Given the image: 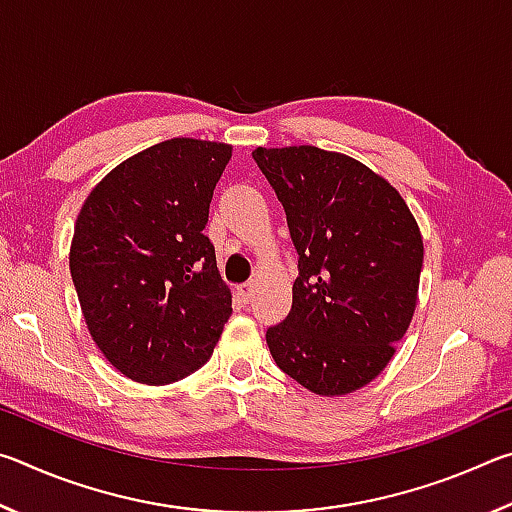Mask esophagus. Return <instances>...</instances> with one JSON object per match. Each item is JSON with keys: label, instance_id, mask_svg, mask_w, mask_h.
Returning a JSON list of instances; mask_svg holds the SVG:
<instances>
[{"label": "esophagus", "instance_id": "obj_1", "mask_svg": "<svg viewBox=\"0 0 512 512\" xmlns=\"http://www.w3.org/2000/svg\"><path fill=\"white\" fill-rule=\"evenodd\" d=\"M237 291H239L241 300H244V302H250V300H253V296H255V282H246V284H241V287H239Z\"/></svg>", "mask_w": 512, "mask_h": 512}]
</instances>
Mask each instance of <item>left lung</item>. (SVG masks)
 I'll return each mask as SVG.
<instances>
[{"label": "left lung", "instance_id": "left-lung-1", "mask_svg": "<svg viewBox=\"0 0 512 512\" xmlns=\"http://www.w3.org/2000/svg\"><path fill=\"white\" fill-rule=\"evenodd\" d=\"M287 212L298 277L266 343L277 368L334 397L370 384L411 325L422 235L400 192L366 164L318 146L253 151Z\"/></svg>", "mask_w": 512, "mask_h": 512}]
</instances>
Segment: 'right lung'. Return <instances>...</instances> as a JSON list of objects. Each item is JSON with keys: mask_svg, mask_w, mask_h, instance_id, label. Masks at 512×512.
Segmentation results:
<instances>
[{"mask_svg": "<svg viewBox=\"0 0 512 512\" xmlns=\"http://www.w3.org/2000/svg\"><path fill=\"white\" fill-rule=\"evenodd\" d=\"M232 146L173 137L92 189L74 225L69 271L94 343L140 384L192 375L212 357L232 293L203 235Z\"/></svg>", "mask_w": 512, "mask_h": 512, "instance_id": "right-lung-1", "label": "right lung"}]
</instances>
